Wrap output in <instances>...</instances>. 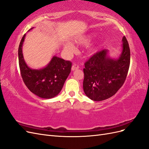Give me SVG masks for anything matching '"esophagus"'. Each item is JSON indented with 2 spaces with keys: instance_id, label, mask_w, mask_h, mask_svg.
Wrapping results in <instances>:
<instances>
[{
  "instance_id": "obj_1",
  "label": "esophagus",
  "mask_w": 149,
  "mask_h": 149,
  "mask_svg": "<svg viewBox=\"0 0 149 149\" xmlns=\"http://www.w3.org/2000/svg\"><path fill=\"white\" fill-rule=\"evenodd\" d=\"M78 68H79V66H78V65L74 64V65H73V66H72L71 70H72V71H74V70H77V69H78Z\"/></svg>"
}]
</instances>
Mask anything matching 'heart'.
<instances>
[{
	"instance_id": "obj_1",
	"label": "heart",
	"mask_w": 149,
	"mask_h": 149,
	"mask_svg": "<svg viewBox=\"0 0 149 149\" xmlns=\"http://www.w3.org/2000/svg\"><path fill=\"white\" fill-rule=\"evenodd\" d=\"M95 37V35L94 34H88V35H81L79 37L76 38L74 40V42L77 45H86L88 43L91 42V40ZM65 49L67 52H71L73 50V45L71 43H68L65 45L64 47ZM95 50V49L94 48H90L89 49V52H93Z\"/></svg>"
}]
</instances>
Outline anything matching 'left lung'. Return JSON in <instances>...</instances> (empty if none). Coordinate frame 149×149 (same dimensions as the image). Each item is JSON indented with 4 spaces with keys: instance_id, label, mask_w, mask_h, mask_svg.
<instances>
[{
    "instance_id": "obj_1",
    "label": "left lung",
    "mask_w": 149,
    "mask_h": 149,
    "mask_svg": "<svg viewBox=\"0 0 149 149\" xmlns=\"http://www.w3.org/2000/svg\"><path fill=\"white\" fill-rule=\"evenodd\" d=\"M123 49L118 58H112L106 49L98 52L85 62L83 89L86 95L94 101L112 97L123 85L130 65L129 43L123 37Z\"/></svg>"
}]
</instances>
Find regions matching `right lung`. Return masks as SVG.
I'll return each mask as SVG.
<instances>
[{
  "mask_svg": "<svg viewBox=\"0 0 149 149\" xmlns=\"http://www.w3.org/2000/svg\"><path fill=\"white\" fill-rule=\"evenodd\" d=\"M25 37V34L21 40L18 50L20 70L24 82L30 91L38 97L44 99L54 97L60 93L70 73L71 62L53 56L43 68H30L25 63L22 53Z\"/></svg>",
  "mask_w": 149,
  "mask_h": 149,
  "instance_id": "obj_1",
  "label": "right lung"
}]
</instances>
